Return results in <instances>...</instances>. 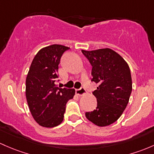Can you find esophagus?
I'll list each match as a JSON object with an SVG mask.
<instances>
[{"label":"esophagus","mask_w":154,"mask_h":154,"mask_svg":"<svg viewBox=\"0 0 154 154\" xmlns=\"http://www.w3.org/2000/svg\"><path fill=\"white\" fill-rule=\"evenodd\" d=\"M76 94L78 96H83L85 94V90L83 88H80L79 89H76Z\"/></svg>","instance_id":"1"}]
</instances>
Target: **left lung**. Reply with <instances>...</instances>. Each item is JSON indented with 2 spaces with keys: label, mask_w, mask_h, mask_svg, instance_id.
<instances>
[{
  "label": "left lung",
  "mask_w": 154,
  "mask_h": 154,
  "mask_svg": "<svg viewBox=\"0 0 154 154\" xmlns=\"http://www.w3.org/2000/svg\"><path fill=\"white\" fill-rule=\"evenodd\" d=\"M82 52L92 66L91 81L97 84L92 92L97 106L85 113L88 120L100 127L116 122L125 109L132 91L129 66L118 53L111 48Z\"/></svg>",
  "instance_id": "8db88e82"
}]
</instances>
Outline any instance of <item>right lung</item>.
<instances>
[{"instance_id":"obj_1","label":"right lung","mask_w":154,"mask_h":154,"mask_svg":"<svg viewBox=\"0 0 154 154\" xmlns=\"http://www.w3.org/2000/svg\"><path fill=\"white\" fill-rule=\"evenodd\" d=\"M69 48L54 44L41 48L34 57L26 80V97L32 116L40 125L57 126L63 120L66 106L75 90L56 85L58 65Z\"/></svg>"}]
</instances>
